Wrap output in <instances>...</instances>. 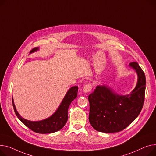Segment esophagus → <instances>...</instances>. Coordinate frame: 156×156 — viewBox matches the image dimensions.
I'll return each mask as SVG.
<instances>
[{"label": "esophagus", "instance_id": "34e87169", "mask_svg": "<svg viewBox=\"0 0 156 156\" xmlns=\"http://www.w3.org/2000/svg\"><path fill=\"white\" fill-rule=\"evenodd\" d=\"M91 89H92V85H91V84H90V83L86 84L83 88V90L84 91V93H89L90 91L91 90Z\"/></svg>", "mask_w": 156, "mask_h": 156}]
</instances>
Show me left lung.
Returning a JSON list of instances; mask_svg holds the SVG:
<instances>
[{"label": "left lung", "mask_w": 156, "mask_h": 156, "mask_svg": "<svg viewBox=\"0 0 156 156\" xmlns=\"http://www.w3.org/2000/svg\"><path fill=\"white\" fill-rule=\"evenodd\" d=\"M130 66L138 75L136 86L130 94L118 95L107 86H98L89 95V120L96 130L104 133L120 132L140 114L145 99V76L137 62H131Z\"/></svg>", "instance_id": "left-lung-1"}]
</instances>
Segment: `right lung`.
Listing matches in <instances>:
<instances>
[{
	"instance_id": "add662e5",
	"label": "right lung",
	"mask_w": 156,
	"mask_h": 156,
	"mask_svg": "<svg viewBox=\"0 0 156 156\" xmlns=\"http://www.w3.org/2000/svg\"><path fill=\"white\" fill-rule=\"evenodd\" d=\"M38 48H33L30 53L34 52ZM78 87H71L64 97L57 110L50 117L39 122H31L22 118L17 113L12 99V105L17 117L30 129L38 133H50L61 130L68 120V109L72 101L77 96Z\"/></svg>"
}]
</instances>
